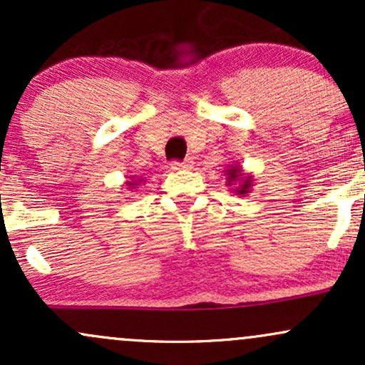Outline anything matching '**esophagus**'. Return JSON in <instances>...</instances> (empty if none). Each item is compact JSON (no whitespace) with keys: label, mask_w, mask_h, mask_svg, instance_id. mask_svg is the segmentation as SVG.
<instances>
[{"label":"esophagus","mask_w":365,"mask_h":365,"mask_svg":"<svg viewBox=\"0 0 365 365\" xmlns=\"http://www.w3.org/2000/svg\"><path fill=\"white\" fill-rule=\"evenodd\" d=\"M192 166L190 159H183V161H171V170H188Z\"/></svg>","instance_id":"34e87169"}]
</instances>
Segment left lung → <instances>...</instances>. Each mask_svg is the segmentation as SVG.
I'll return each instance as SVG.
<instances>
[{
  "mask_svg": "<svg viewBox=\"0 0 365 365\" xmlns=\"http://www.w3.org/2000/svg\"><path fill=\"white\" fill-rule=\"evenodd\" d=\"M238 177H240V180H242V185L238 187L237 192H238V194H247V192H249V188H250V183H252V180H250V177H247V178L242 177L240 170H238V168L228 170V183L237 182Z\"/></svg>",
  "mask_w": 365,
  "mask_h": 365,
  "instance_id": "obj_1",
  "label": "left lung"
}]
</instances>
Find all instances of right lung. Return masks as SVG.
<instances>
[{"label": "right lung", "instance_id": "1", "mask_svg": "<svg viewBox=\"0 0 365 365\" xmlns=\"http://www.w3.org/2000/svg\"><path fill=\"white\" fill-rule=\"evenodd\" d=\"M128 185H130V187H132V185H133V182H128Z\"/></svg>", "mask_w": 365, "mask_h": 365}]
</instances>
